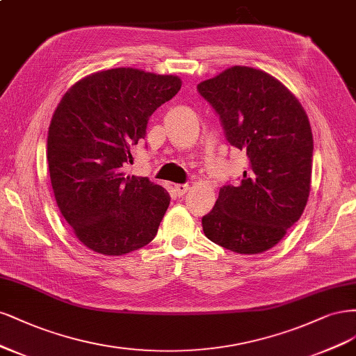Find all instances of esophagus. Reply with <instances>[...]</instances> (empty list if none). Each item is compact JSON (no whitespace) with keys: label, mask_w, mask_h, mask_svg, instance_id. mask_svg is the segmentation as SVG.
Returning a JSON list of instances; mask_svg holds the SVG:
<instances>
[{"label":"esophagus","mask_w":356,"mask_h":356,"mask_svg":"<svg viewBox=\"0 0 356 356\" xmlns=\"http://www.w3.org/2000/svg\"><path fill=\"white\" fill-rule=\"evenodd\" d=\"M188 189H189V185H176L175 186V192L177 197H183V195L188 192Z\"/></svg>","instance_id":"1"}]
</instances>
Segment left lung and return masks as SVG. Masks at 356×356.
<instances>
[{"label":"left lung","instance_id":"1","mask_svg":"<svg viewBox=\"0 0 356 356\" xmlns=\"http://www.w3.org/2000/svg\"><path fill=\"white\" fill-rule=\"evenodd\" d=\"M220 118L226 140L245 151L250 167L238 185L220 188L202 231L239 254L277 245L306 207L314 139L300 102L277 78L232 66L198 84Z\"/></svg>","mask_w":356,"mask_h":356}]
</instances>
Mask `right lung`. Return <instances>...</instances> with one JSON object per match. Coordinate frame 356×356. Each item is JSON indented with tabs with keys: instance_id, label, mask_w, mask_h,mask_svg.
Masks as SVG:
<instances>
[{
	"instance_id": "obj_1",
	"label": "right lung",
	"mask_w": 356,
	"mask_h": 356,
	"mask_svg": "<svg viewBox=\"0 0 356 356\" xmlns=\"http://www.w3.org/2000/svg\"><path fill=\"white\" fill-rule=\"evenodd\" d=\"M181 87L179 76L115 67L79 79L57 105L47 161L65 220L90 250L121 256L151 243L170 195L147 177L124 176L147 121Z\"/></svg>"
}]
</instances>
